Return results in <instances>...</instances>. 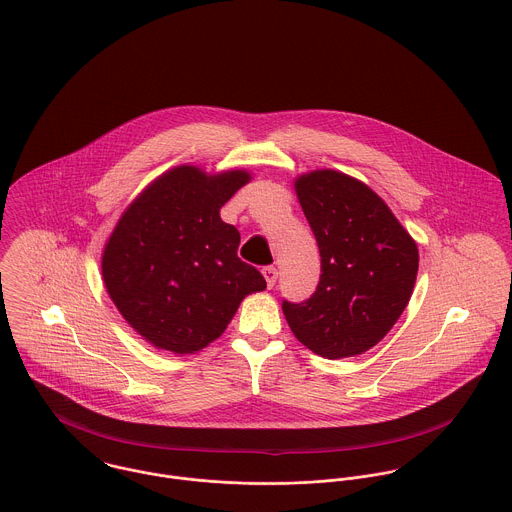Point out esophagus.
<instances>
[{"label": "esophagus", "mask_w": 512, "mask_h": 512, "mask_svg": "<svg viewBox=\"0 0 512 512\" xmlns=\"http://www.w3.org/2000/svg\"><path fill=\"white\" fill-rule=\"evenodd\" d=\"M263 277H265V281H267V287H273L275 281H277V269H275L273 265L263 267Z\"/></svg>", "instance_id": "obj_1"}]
</instances>
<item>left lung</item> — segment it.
<instances>
[{"label": "left lung", "instance_id": "8db88e82", "mask_svg": "<svg viewBox=\"0 0 512 512\" xmlns=\"http://www.w3.org/2000/svg\"><path fill=\"white\" fill-rule=\"evenodd\" d=\"M321 253L315 293L283 301L295 337L313 353L343 359L375 347L405 311L419 249L385 201L365 183L333 171L295 181Z\"/></svg>", "mask_w": 512, "mask_h": 512}]
</instances>
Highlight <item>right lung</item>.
<instances>
[{"mask_svg":"<svg viewBox=\"0 0 512 512\" xmlns=\"http://www.w3.org/2000/svg\"><path fill=\"white\" fill-rule=\"evenodd\" d=\"M247 181V171L205 175L181 165L121 215L103 251V281L125 321L151 345L179 355L199 351L227 329L245 295L267 287L237 257L241 235L219 215Z\"/></svg>","mask_w":512,"mask_h":512,"instance_id":"1","label":"right lung"}]
</instances>
